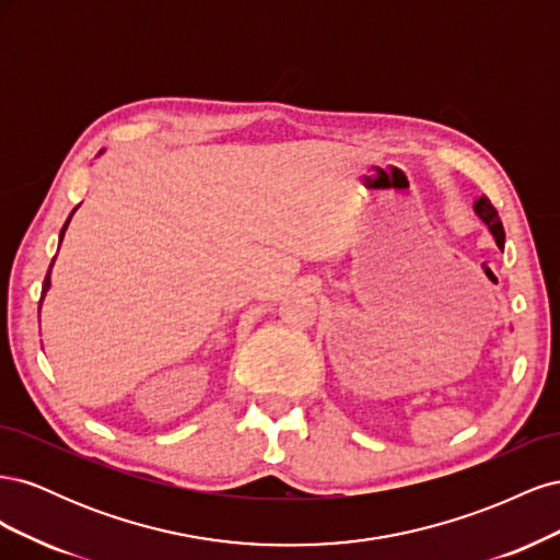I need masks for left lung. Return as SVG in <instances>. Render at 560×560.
I'll list each match as a JSON object with an SVG mask.
<instances>
[{
  "instance_id": "left-lung-1",
  "label": "left lung",
  "mask_w": 560,
  "mask_h": 560,
  "mask_svg": "<svg viewBox=\"0 0 560 560\" xmlns=\"http://www.w3.org/2000/svg\"><path fill=\"white\" fill-rule=\"evenodd\" d=\"M474 212H477L483 219L486 226L490 229V233H493L498 247L502 249L504 247V229H502V222L498 217V210L490 206V200L486 196H481L477 202H474Z\"/></svg>"
}]
</instances>
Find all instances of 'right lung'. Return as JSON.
<instances>
[{
  "instance_id": "1",
  "label": "right lung",
  "mask_w": 560,
  "mask_h": 560,
  "mask_svg": "<svg viewBox=\"0 0 560 560\" xmlns=\"http://www.w3.org/2000/svg\"><path fill=\"white\" fill-rule=\"evenodd\" d=\"M74 214V212H72ZM72 214H70V219H72ZM70 219H67L65 222V226H62V231H60V243H62V235H65V231H67V224H70ZM56 261V259H54ZM50 268H54V264H50ZM50 268H48V273H46V280H44V287H42V301H44V296H46V292H48V287H50ZM42 308V306H39Z\"/></svg>"
}]
</instances>
